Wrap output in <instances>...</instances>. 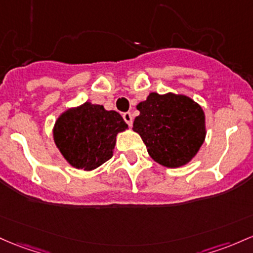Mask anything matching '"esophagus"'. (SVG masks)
Listing matches in <instances>:
<instances>
[{"label":"esophagus","instance_id":"esophagus-1","mask_svg":"<svg viewBox=\"0 0 253 253\" xmlns=\"http://www.w3.org/2000/svg\"><path fill=\"white\" fill-rule=\"evenodd\" d=\"M122 118H124V120L126 121V124L128 125L129 127L132 126V124H133V116H132L131 113H129V112L124 113V114H122Z\"/></svg>","mask_w":253,"mask_h":253}]
</instances>
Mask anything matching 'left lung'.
Segmentation results:
<instances>
[{"label": "left lung", "mask_w": 253, "mask_h": 253, "mask_svg": "<svg viewBox=\"0 0 253 253\" xmlns=\"http://www.w3.org/2000/svg\"><path fill=\"white\" fill-rule=\"evenodd\" d=\"M133 131L139 133L149 155L160 165L175 168L196 156L205 138L203 109L186 96L150 93L137 105Z\"/></svg>", "instance_id": "8db88e82"}]
</instances>
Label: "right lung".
Masks as SVG:
<instances>
[{
  "label": "right lung",
  "mask_w": 253,
  "mask_h": 253,
  "mask_svg": "<svg viewBox=\"0 0 253 253\" xmlns=\"http://www.w3.org/2000/svg\"><path fill=\"white\" fill-rule=\"evenodd\" d=\"M127 127L118 112L86 102L60 116L54 139L73 167L91 170L112 158L116 134Z\"/></svg>",
  "instance_id": "1"
}]
</instances>
